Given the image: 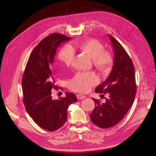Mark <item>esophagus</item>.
<instances>
[{"mask_svg": "<svg viewBox=\"0 0 156 156\" xmlns=\"http://www.w3.org/2000/svg\"><path fill=\"white\" fill-rule=\"evenodd\" d=\"M77 98L78 100H83V99L85 98L86 96H84V95H82V94H77Z\"/></svg>", "mask_w": 156, "mask_h": 156, "instance_id": "esophagus-1", "label": "esophagus"}]
</instances>
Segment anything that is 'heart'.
Listing matches in <instances>:
<instances>
[{
  "label": "heart",
  "instance_id": "obj_1",
  "mask_svg": "<svg viewBox=\"0 0 156 156\" xmlns=\"http://www.w3.org/2000/svg\"><path fill=\"white\" fill-rule=\"evenodd\" d=\"M79 49L86 53L93 60L94 66L102 72L109 69L113 64V57L109 51L104 50V47L100 41L90 39L81 42L77 45ZM74 56L73 49L68 45L64 46L58 55V59L66 65L72 63ZM98 77L92 72L77 73L69 81V88L79 92H88L98 83Z\"/></svg>",
  "mask_w": 156,
  "mask_h": 156
}]
</instances>
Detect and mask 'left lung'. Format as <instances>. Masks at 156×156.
<instances>
[{"instance_id":"obj_1","label":"left lung","mask_w":156,"mask_h":156,"mask_svg":"<svg viewBox=\"0 0 156 156\" xmlns=\"http://www.w3.org/2000/svg\"><path fill=\"white\" fill-rule=\"evenodd\" d=\"M115 52L114 64L108 78L95 89L101 96L108 94L105 103L93 98L95 108L90 115L92 122L101 128H109L122 120L133 103L136 92L135 68L122 45L109 36Z\"/></svg>"}]
</instances>
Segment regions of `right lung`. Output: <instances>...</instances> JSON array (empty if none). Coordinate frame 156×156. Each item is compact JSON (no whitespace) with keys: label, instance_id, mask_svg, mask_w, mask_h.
<instances>
[{"label":"right lung","instance_id":"1","mask_svg":"<svg viewBox=\"0 0 156 156\" xmlns=\"http://www.w3.org/2000/svg\"><path fill=\"white\" fill-rule=\"evenodd\" d=\"M71 37L53 33L42 40L31 53L22 78L23 103L28 114L41 128L57 130L67 121L68 108L77 101L73 93L53 100L52 89L57 90L51 69L56 50Z\"/></svg>","mask_w":156,"mask_h":156}]
</instances>
